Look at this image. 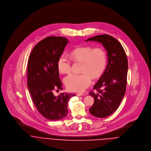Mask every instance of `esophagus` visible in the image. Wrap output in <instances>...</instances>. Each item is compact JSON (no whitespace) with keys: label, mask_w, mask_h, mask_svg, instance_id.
<instances>
[{"label":"esophagus","mask_w":151,"mask_h":151,"mask_svg":"<svg viewBox=\"0 0 151 151\" xmlns=\"http://www.w3.org/2000/svg\"><path fill=\"white\" fill-rule=\"evenodd\" d=\"M76 95H77V96H83V94L82 93H77Z\"/></svg>","instance_id":"34e87169"}]
</instances>
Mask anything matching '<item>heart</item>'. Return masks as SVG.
Here are the masks:
<instances>
[{
    "label": "heart",
    "mask_w": 151,
    "mask_h": 151,
    "mask_svg": "<svg viewBox=\"0 0 151 151\" xmlns=\"http://www.w3.org/2000/svg\"><path fill=\"white\" fill-rule=\"evenodd\" d=\"M70 56L74 61L82 62L81 73H73L64 79L67 89L74 92H82L92 82V77L97 78L104 72L107 62L106 53L104 49L91 46L78 47L71 50ZM58 68L60 73L68 74L71 71V62L65 54L58 61Z\"/></svg>",
    "instance_id": "b5f03b06"
}]
</instances>
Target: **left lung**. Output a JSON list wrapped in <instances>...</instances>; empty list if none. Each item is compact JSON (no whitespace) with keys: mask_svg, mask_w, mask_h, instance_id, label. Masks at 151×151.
Masks as SVG:
<instances>
[{"mask_svg":"<svg viewBox=\"0 0 151 151\" xmlns=\"http://www.w3.org/2000/svg\"><path fill=\"white\" fill-rule=\"evenodd\" d=\"M102 43L107 51L108 65L89 95L94 98V104L89 109L93 116L104 118L111 115L119 106L126 92L128 60L120 43L113 37L104 34L86 40Z\"/></svg>","mask_w":151,"mask_h":151,"instance_id":"obj_1","label":"left lung"}]
</instances>
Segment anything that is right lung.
I'll list each match as a JSON object with an SVG mask.
<instances>
[{
	"mask_svg": "<svg viewBox=\"0 0 151 151\" xmlns=\"http://www.w3.org/2000/svg\"><path fill=\"white\" fill-rule=\"evenodd\" d=\"M68 42L65 37H47L35 45L28 58L27 86L31 99L38 112L52 121L67 116V104L76 96L67 93L58 96L53 94L55 91L63 89L58 61Z\"/></svg>",
	"mask_w": 151,
	"mask_h": 151,
	"instance_id": "right-lung-1",
	"label": "right lung"
}]
</instances>
